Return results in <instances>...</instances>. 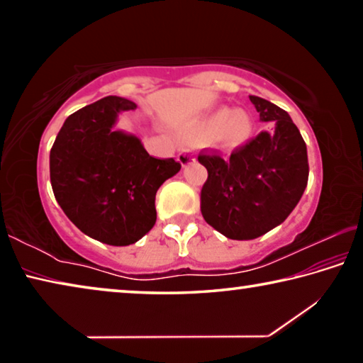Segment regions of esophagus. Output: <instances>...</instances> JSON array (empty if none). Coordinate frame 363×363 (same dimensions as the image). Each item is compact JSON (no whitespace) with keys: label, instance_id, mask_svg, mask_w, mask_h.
Segmentation results:
<instances>
[{"label":"esophagus","instance_id":"1","mask_svg":"<svg viewBox=\"0 0 363 363\" xmlns=\"http://www.w3.org/2000/svg\"><path fill=\"white\" fill-rule=\"evenodd\" d=\"M177 160H179L182 167H187V164L195 162V153H192L190 150H182L179 155H177Z\"/></svg>","mask_w":363,"mask_h":363}]
</instances>
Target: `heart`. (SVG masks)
Returning a JSON list of instances; mask_svg holds the SVG:
<instances>
[{"mask_svg": "<svg viewBox=\"0 0 363 363\" xmlns=\"http://www.w3.org/2000/svg\"><path fill=\"white\" fill-rule=\"evenodd\" d=\"M190 134L196 140H214L224 149H235L245 144L251 134L250 116L243 110L216 108L196 120Z\"/></svg>", "mask_w": 363, "mask_h": 363, "instance_id": "1", "label": "heart"}]
</instances>
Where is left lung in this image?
<instances>
[{
	"instance_id": "left-lung-1",
	"label": "left lung",
	"mask_w": 363,
	"mask_h": 363,
	"mask_svg": "<svg viewBox=\"0 0 363 363\" xmlns=\"http://www.w3.org/2000/svg\"><path fill=\"white\" fill-rule=\"evenodd\" d=\"M259 120L272 123L229 158L200 153L208 171L200 210L208 224L232 240H253L284 223L309 177L303 136L284 108L250 96Z\"/></svg>"
}]
</instances>
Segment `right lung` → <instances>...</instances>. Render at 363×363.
<instances>
[{"mask_svg":"<svg viewBox=\"0 0 363 363\" xmlns=\"http://www.w3.org/2000/svg\"><path fill=\"white\" fill-rule=\"evenodd\" d=\"M138 106L107 96L72 113L49 153L57 203L86 235L113 247L136 243L157 220L155 195L179 173L174 158L150 157L134 134L115 130Z\"/></svg>","mask_w":363,"mask_h":363,"instance_id":"1","label":"right lung"}]
</instances>
